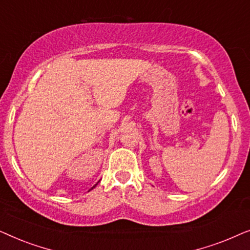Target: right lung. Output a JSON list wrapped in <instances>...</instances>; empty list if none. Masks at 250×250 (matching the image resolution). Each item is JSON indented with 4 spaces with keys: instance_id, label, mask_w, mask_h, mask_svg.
I'll list each match as a JSON object with an SVG mask.
<instances>
[{
    "instance_id": "add662e5",
    "label": "right lung",
    "mask_w": 250,
    "mask_h": 250,
    "mask_svg": "<svg viewBox=\"0 0 250 250\" xmlns=\"http://www.w3.org/2000/svg\"><path fill=\"white\" fill-rule=\"evenodd\" d=\"M95 186H97V184H95ZM95 186H94V187H93V188H95ZM93 188H92V189H93ZM92 189H91V190H92Z\"/></svg>"
}]
</instances>
